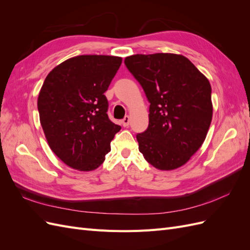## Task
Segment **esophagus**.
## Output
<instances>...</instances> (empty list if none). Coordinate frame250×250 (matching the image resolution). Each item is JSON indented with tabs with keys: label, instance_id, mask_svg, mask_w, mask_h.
<instances>
[{
	"label": "esophagus",
	"instance_id": "esophagus-1",
	"mask_svg": "<svg viewBox=\"0 0 250 250\" xmlns=\"http://www.w3.org/2000/svg\"><path fill=\"white\" fill-rule=\"evenodd\" d=\"M129 122H130V118L128 116H125L124 119L122 120V125L124 127H128V125H129Z\"/></svg>",
	"mask_w": 250,
	"mask_h": 250
}]
</instances>
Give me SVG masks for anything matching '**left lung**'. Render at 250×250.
Wrapping results in <instances>:
<instances>
[{
	"instance_id": "left-lung-1",
	"label": "left lung",
	"mask_w": 250,
	"mask_h": 250,
	"mask_svg": "<svg viewBox=\"0 0 250 250\" xmlns=\"http://www.w3.org/2000/svg\"><path fill=\"white\" fill-rule=\"evenodd\" d=\"M149 106V125L137 134L140 152L160 170L185 165L206 140L213 116L211 87L190 60L170 53L126 57Z\"/></svg>"
}]
</instances>
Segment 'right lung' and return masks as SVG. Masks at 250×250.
<instances>
[{"label":"right lung","instance_id":"obj_1","mask_svg":"<svg viewBox=\"0 0 250 250\" xmlns=\"http://www.w3.org/2000/svg\"><path fill=\"white\" fill-rule=\"evenodd\" d=\"M121 63L117 56H76L44 79L37 100L41 124L53 152L71 168L97 169L121 129L108 118L104 95Z\"/></svg>","mask_w":250,"mask_h":250}]
</instances>
